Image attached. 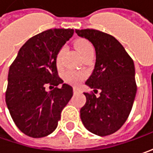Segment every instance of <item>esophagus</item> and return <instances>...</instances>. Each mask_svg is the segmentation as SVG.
Wrapping results in <instances>:
<instances>
[{
	"label": "esophagus",
	"mask_w": 153,
	"mask_h": 153,
	"mask_svg": "<svg viewBox=\"0 0 153 153\" xmlns=\"http://www.w3.org/2000/svg\"><path fill=\"white\" fill-rule=\"evenodd\" d=\"M73 91H74V93H78L79 91H80V90H79L78 87H74V88H73Z\"/></svg>",
	"instance_id": "34e87169"
}]
</instances>
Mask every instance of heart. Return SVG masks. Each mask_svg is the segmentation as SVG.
Listing matches in <instances>:
<instances>
[{"label":"heart","mask_w":153,"mask_h":153,"mask_svg":"<svg viewBox=\"0 0 153 153\" xmlns=\"http://www.w3.org/2000/svg\"><path fill=\"white\" fill-rule=\"evenodd\" d=\"M76 45L82 56H84L90 53V52L94 51L92 45L86 40H78L76 43ZM65 51H66V46L62 45L59 49V51H57V53H56V65L58 67H61L62 65V59H63V56H64ZM85 73L74 71V70H71V69L67 70L64 73V79H65V81L69 83V84H72V85H78V84H79L85 79Z\"/></svg>","instance_id":"obj_1"}]
</instances>
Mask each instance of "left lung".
I'll list each match as a JSON object with an SVG mask.
<instances>
[{"label": "left lung", "mask_w": 153, "mask_h": 153, "mask_svg": "<svg viewBox=\"0 0 153 153\" xmlns=\"http://www.w3.org/2000/svg\"><path fill=\"white\" fill-rule=\"evenodd\" d=\"M96 50V64L85 82L101 91L100 97L84 93L86 102L80 109L82 122L89 131L100 136L119 130L129 117L136 94L134 62L124 46L111 34L97 29H75Z\"/></svg>", "instance_id": "left-lung-1"}]
</instances>
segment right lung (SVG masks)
<instances>
[{
    "instance_id": "right-lung-1",
    "label": "right lung",
    "mask_w": 153,
    "mask_h": 153,
    "mask_svg": "<svg viewBox=\"0 0 153 153\" xmlns=\"http://www.w3.org/2000/svg\"><path fill=\"white\" fill-rule=\"evenodd\" d=\"M74 33L51 29L31 37L19 50L8 72L6 103L15 124L34 138L52 133L61 112L73 97V88L58 76L56 56ZM53 88L49 92L45 86Z\"/></svg>"
}]
</instances>
